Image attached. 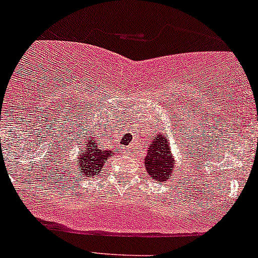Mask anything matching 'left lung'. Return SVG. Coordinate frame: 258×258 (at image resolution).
<instances>
[{"label":"left lung","instance_id":"1","mask_svg":"<svg viewBox=\"0 0 258 258\" xmlns=\"http://www.w3.org/2000/svg\"><path fill=\"white\" fill-rule=\"evenodd\" d=\"M145 165L152 178L165 181L175 167L174 159L169 149V142L164 137H159L149 145V152L145 158Z\"/></svg>","mask_w":258,"mask_h":258}]
</instances>
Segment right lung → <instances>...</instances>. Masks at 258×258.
Segmentation results:
<instances>
[{
    "label": "right lung",
    "instance_id": "obj_1",
    "mask_svg": "<svg viewBox=\"0 0 258 258\" xmlns=\"http://www.w3.org/2000/svg\"><path fill=\"white\" fill-rule=\"evenodd\" d=\"M96 140L95 139H88L86 150L82 153L80 158V171H82V175L86 177L87 175H95L97 171L101 170V168L105 164V161L112 155L110 150H105V151H101L99 146H96Z\"/></svg>",
    "mask_w": 258,
    "mask_h": 258
}]
</instances>
